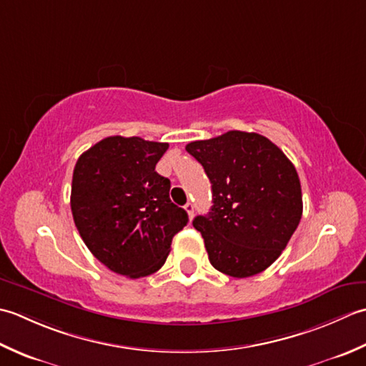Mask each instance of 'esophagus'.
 <instances>
[{
    "mask_svg": "<svg viewBox=\"0 0 366 366\" xmlns=\"http://www.w3.org/2000/svg\"><path fill=\"white\" fill-rule=\"evenodd\" d=\"M184 210H186V213L189 214V218H192V214H194V204H192V202H186Z\"/></svg>",
    "mask_w": 366,
    "mask_h": 366,
    "instance_id": "obj_1",
    "label": "esophagus"
}]
</instances>
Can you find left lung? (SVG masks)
I'll list each match as a JSON object with an SVG mask.
<instances>
[{"label":"left lung","instance_id":"1","mask_svg":"<svg viewBox=\"0 0 366 366\" xmlns=\"http://www.w3.org/2000/svg\"><path fill=\"white\" fill-rule=\"evenodd\" d=\"M210 178L213 205L194 218L210 264L234 278L264 272L300 222L302 188L294 164L256 132L229 131L186 145Z\"/></svg>","mask_w":366,"mask_h":366}]
</instances>
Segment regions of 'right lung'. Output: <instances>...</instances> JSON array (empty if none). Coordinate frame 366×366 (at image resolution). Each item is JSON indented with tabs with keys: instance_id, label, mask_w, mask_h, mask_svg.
I'll return each instance as SVG.
<instances>
[{
	"instance_id": "right-lung-1",
	"label": "right lung",
	"mask_w": 366,
	"mask_h": 366,
	"mask_svg": "<svg viewBox=\"0 0 366 366\" xmlns=\"http://www.w3.org/2000/svg\"><path fill=\"white\" fill-rule=\"evenodd\" d=\"M169 144L112 136L80 154L72 175L74 222L92 254L128 278L166 262L188 213L169 197L170 180L154 167Z\"/></svg>"
}]
</instances>
